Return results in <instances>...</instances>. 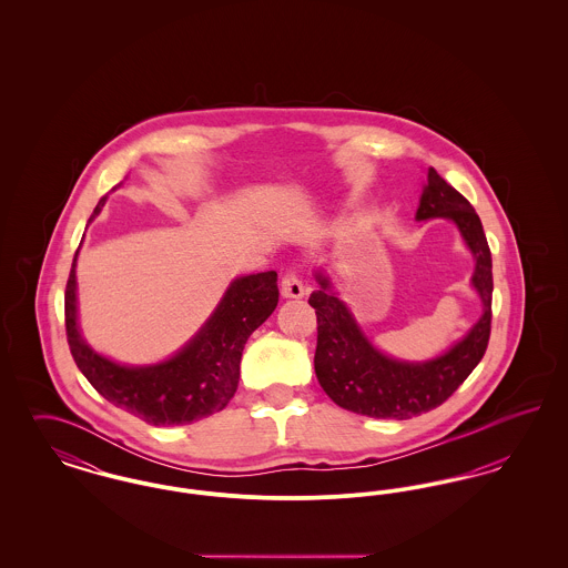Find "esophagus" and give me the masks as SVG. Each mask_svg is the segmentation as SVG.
Instances as JSON below:
<instances>
[{
	"label": "esophagus",
	"instance_id": "esophagus-1",
	"mask_svg": "<svg viewBox=\"0 0 568 568\" xmlns=\"http://www.w3.org/2000/svg\"><path fill=\"white\" fill-rule=\"evenodd\" d=\"M281 294L283 297H302L306 294V287L296 272H285L281 278Z\"/></svg>",
	"mask_w": 568,
	"mask_h": 568
}]
</instances>
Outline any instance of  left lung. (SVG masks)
<instances>
[{
  "instance_id": "1",
  "label": "left lung",
  "mask_w": 568,
  "mask_h": 568,
  "mask_svg": "<svg viewBox=\"0 0 568 568\" xmlns=\"http://www.w3.org/2000/svg\"><path fill=\"white\" fill-rule=\"evenodd\" d=\"M415 219L454 221L475 260L470 285L484 311L447 352L426 362H406L378 352L324 268L315 271L320 287L308 297L317 313L315 375L320 385L336 405L375 419H410L443 405L481 362L489 341L494 281L481 219L434 168H428Z\"/></svg>"
}]
</instances>
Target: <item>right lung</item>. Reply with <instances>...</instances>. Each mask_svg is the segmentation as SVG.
<instances>
[{
    "instance_id": "right-lung-1",
    "label": "right lung",
    "mask_w": 568,
    "mask_h": 568,
    "mask_svg": "<svg viewBox=\"0 0 568 568\" xmlns=\"http://www.w3.org/2000/svg\"><path fill=\"white\" fill-rule=\"evenodd\" d=\"M106 197L98 202L89 223L102 213ZM77 260L79 251L65 285V332L79 371L98 394L151 426H181L223 410L239 387L246 338L276 308V272L234 278L213 315L183 349L160 364L128 366L91 349L82 338L77 306Z\"/></svg>"
}]
</instances>
